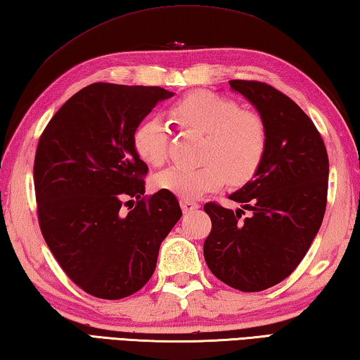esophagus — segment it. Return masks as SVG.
<instances>
[{"mask_svg": "<svg viewBox=\"0 0 360 360\" xmlns=\"http://www.w3.org/2000/svg\"><path fill=\"white\" fill-rule=\"evenodd\" d=\"M180 205H181V210H184V213H190V212H194L199 209V204L194 202V200H190V199H181Z\"/></svg>", "mask_w": 360, "mask_h": 360, "instance_id": "34e87169", "label": "esophagus"}]
</instances>
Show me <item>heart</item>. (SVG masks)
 <instances>
[{"label": "heart", "mask_w": 360, "mask_h": 360, "mask_svg": "<svg viewBox=\"0 0 360 360\" xmlns=\"http://www.w3.org/2000/svg\"><path fill=\"white\" fill-rule=\"evenodd\" d=\"M170 117L184 129L204 134L198 167H172L155 176V185L184 199L218 190L226 180L243 185L253 176L267 151V126L259 113L243 110L236 101L198 90L170 105ZM169 132L160 117L136 126L132 145L142 161L160 167L167 158Z\"/></svg>", "instance_id": "obj_1"}]
</instances>
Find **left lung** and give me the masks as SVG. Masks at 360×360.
I'll list each match as a JSON object with an SVG mask.
<instances>
[{
  "label": "left lung",
  "instance_id": "1",
  "mask_svg": "<svg viewBox=\"0 0 360 360\" xmlns=\"http://www.w3.org/2000/svg\"><path fill=\"white\" fill-rule=\"evenodd\" d=\"M267 126V151L255 179L229 199L209 202L212 231L204 257L212 274L243 292L278 285L304 259L323 223L329 158L316 126L286 94L256 80H229ZM250 215L243 219L244 210Z\"/></svg>",
  "mask_w": 360,
  "mask_h": 360
}]
</instances>
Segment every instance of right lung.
<instances>
[{"mask_svg":"<svg viewBox=\"0 0 360 360\" xmlns=\"http://www.w3.org/2000/svg\"><path fill=\"white\" fill-rule=\"evenodd\" d=\"M172 96L161 86L91 84L61 105L37 143L44 240L69 278L94 297L117 300L143 288L181 217L172 193L143 196L148 167L132 145L136 126Z\"/></svg>","mask_w":360,"mask_h":360,"instance_id":"add662e5","label":"right lung"}]
</instances>
